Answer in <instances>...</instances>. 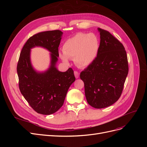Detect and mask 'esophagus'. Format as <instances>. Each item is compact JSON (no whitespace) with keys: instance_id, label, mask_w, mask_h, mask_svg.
<instances>
[{"instance_id":"esophagus-1","label":"esophagus","mask_w":147,"mask_h":147,"mask_svg":"<svg viewBox=\"0 0 147 147\" xmlns=\"http://www.w3.org/2000/svg\"><path fill=\"white\" fill-rule=\"evenodd\" d=\"M74 75H75V78H78L79 77L80 74L77 72V71H75V72H74Z\"/></svg>"}]
</instances>
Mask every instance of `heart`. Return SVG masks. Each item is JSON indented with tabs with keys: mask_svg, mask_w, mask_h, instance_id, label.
I'll list each match as a JSON object with an SVG mask.
<instances>
[{
	"mask_svg": "<svg viewBox=\"0 0 147 147\" xmlns=\"http://www.w3.org/2000/svg\"><path fill=\"white\" fill-rule=\"evenodd\" d=\"M99 48L100 43L96 35L78 33L64 42L63 53H59V57L65 64L69 63V59H74L78 66L86 67L96 59Z\"/></svg>",
	"mask_w": 147,
	"mask_h": 147,
	"instance_id": "heart-1",
	"label": "heart"
}]
</instances>
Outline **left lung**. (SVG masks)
Instances as JSON below:
<instances>
[{
    "mask_svg": "<svg viewBox=\"0 0 147 147\" xmlns=\"http://www.w3.org/2000/svg\"><path fill=\"white\" fill-rule=\"evenodd\" d=\"M97 30L100 38L98 56L80 77L84 84L88 103L95 109H103L121 96L129 69L123 44L108 31Z\"/></svg>",
    "mask_w": 147,
    "mask_h": 147,
    "instance_id": "1",
    "label": "left lung"
}]
</instances>
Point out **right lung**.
Segmentation results:
<instances>
[{
    "label": "right lung",
    "mask_w": 147,
    "mask_h": 147,
    "mask_svg": "<svg viewBox=\"0 0 147 147\" xmlns=\"http://www.w3.org/2000/svg\"><path fill=\"white\" fill-rule=\"evenodd\" d=\"M63 34L59 30L35 34L28 40L20 53L17 65L20 90L31 107L40 114L48 115L57 112L63 106L69 88L75 80L72 68L63 72L56 67ZM37 46L51 53L50 67L44 72L37 71L31 63L30 50Z\"/></svg>",
    "instance_id": "add662e5"
}]
</instances>
